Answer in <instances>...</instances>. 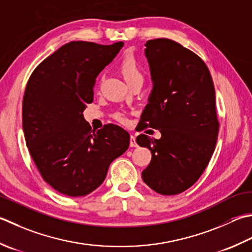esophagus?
Returning <instances> with one entry per match:
<instances>
[{"mask_svg": "<svg viewBox=\"0 0 252 252\" xmlns=\"http://www.w3.org/2000/svg\"><path fill=\"white\" fill-rule=\"evenodd\" d=\"M130 146L131 147H136L137 146V143L135 141V136L134 135H131L130 136Z\"/></svg>", "mask_w": 252, "mask_h": 252, "instance_id": "obj_1", "label": "esophagus"}]
</instances>
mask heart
I'll return each mask as SVG.
<instances>
[{"label": "heart", "mask_w": 252, "mask_h": 252, "mask_svg": "<svg viewBox=\"0 0 252 252\" xmlns=\"http://www.w3.org/2000/svg\"><path fill=\"white\" fill-rule=\"evenodd\" d=\"M119 72L121 73L122 77L125 78V81L127 83V85L130 87L134 85L136 83H142L144 81V74L139 66V64L135 61V59L131 56H126L121 60V62L118 65ZM116 119L119 120L122 123L127 122V117L123 112H117Z\"/></svg>", "instance_id": "obj_1"}]
</instances>
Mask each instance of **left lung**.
I'll use <instances>...</instances> for the list:
<instances>
[{"label": "left lung", "instance_id": "1", "mask_svg": "<svg viewBox=\"0 0 252 252\" xmlns=\"http://www.w3.org/2000/svg\"><path fill=\"white\" fill-rule=\"evenodd\" d=\"M153 90L139 131L159 130V140L136 137L152 153L143 181L162 195L179 194L200 178L218 141L214 84L200 57L180 43L159 38L145 43Z\"/></svg>", "mask_w": 252, "mask_h": 252}]
</instances>
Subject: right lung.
<instances>
[{"label": "right lung", "mask_w": 252, "mask_h": 252, "mask_svg": "<svg viewBox=\"0 0 252 252\" xmlns=\"http://www.w3.org/2000/svg\"><path fill=\"white\" fill-rule=\"evenodd\" d=\"M123 47L88 41L64 44L34 68L23 99L26 145L41 177L60 193L84 196L99 187L130 135L119 126L94 132L83 111L96 77Z\"/></svg>", "instance_id": "right-lung-1"}]
</instances>
